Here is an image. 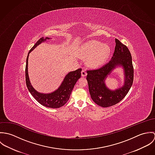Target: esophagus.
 Returning <instances> with one entry per match:
<instances>
[{
  "label": "esophagus",
  "mask_w": 155,
  "mask_h": 155,
  "mask_svg": "<svg viewBox=\"0 0 155 155\" xmlns=\"http://www.w3.org/2000/svg\"><path fill=\"white\" fill-rule=\"evenodd\" d=\"M81 74H82V76L85 77V76H87V71H86L85 70H83L82 71V72H81Z\"/></svg>",
  "instance_id": "obj_1"
}]
</instances>
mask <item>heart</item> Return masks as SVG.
Returning a JSON list of instances; mask_svg holds the SVG:
<instances>
[{"instance_id":"1","label":"heart","mask_w":155,"mask_h":155,"mask_svg":"<svg viewBox=\"0 0 155 155\" xmlns=\"http://www.w3.org/2000/svg\"><path fill=\"white\" fill-rule=\"evenodd\" d=\"M82 51L84 56L89 58V65L97 67L107 61L110 53V49L107 45H103L97 41H91L83 45Z\"/></svg>"}]
</instances>
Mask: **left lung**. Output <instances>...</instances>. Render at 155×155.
<instances>
[{"label": "left lung", "instance_id": "left-lung-1", "mask_svg": "<svg viewBox=\"0 0 155 155\" xmlns=\"http://www.w3.org/2000/svg\"><path fill=\"white\" fill-rule=\"evenodd\" d=\"M116 46L113 57L107 64L95 70H87V79L92 100L98 106L108 107L120 102L128 94L134 79V68L131 53L126 45L115 39ZM122 66L124 71V84L119 89L110 90L104 82L116 66Z\"/></svg>", "mask_w": 155, "mask_h": 155}]
</instances>
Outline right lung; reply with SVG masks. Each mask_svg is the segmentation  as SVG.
<instances>
[{
  "label": "right lung",
  "mask_w": 155,
  "mask_h": 155,
  "mask_svg": "<svg viewBox=\"0 0 155 155\" xmlns=\"http://www.w3.org/2000/svg\"><path fill=\"white\" fill-rule=\"evenodd\" d=\"M50 39L49 38H41L35 45L30 50L27 60L25 66V82L27 88L28 89L32 96L42 105L45 107L52 109H57L63 106L70 98L71 91L74 88L76 82L81 76L82 68H79L75 71L69 72L65 76L63 81L62 82L60 87L55 91L44 94L38 92L32 87L28 78V59L29 54L37 46L44 42L46 40Z\"/></svg>",
  "instance_id": "right-lung-1"
}]
</instances>
